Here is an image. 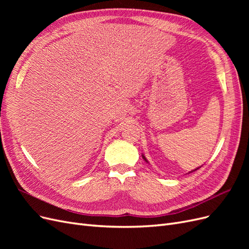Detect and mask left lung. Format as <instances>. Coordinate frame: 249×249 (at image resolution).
<instances>
[{
	"instance_id": "left-lung-1",
	"label": "left lung",
	"mask_w": 249,
	"mask_h": 249,
	"mask_svg": "<svg viewBox=\"0 0 249 249\" xmlns=\"http://www.w3.org/2000/svg\"><path fill=\"white\" fill-rule=\"evenodd\" d=\"M142 158H143V159H144V161H145V162H147V160H146V158H145L144 156H142ZM198 168H199V167H198ZM198 168H196V169H194V170H192V171H195V170H197Z\"/></svg>"
}]
</instances>
